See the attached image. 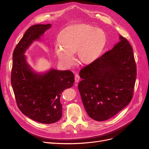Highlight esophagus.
<instances>
[{
  "instance_id": "34e87169",
  "label": "esophagus",
  "mask_w": 149,
  "mask_h": 149,
  "mask_svg": "<svg viewBox=\"0 0 149 149\" xmlns=\"http://www.w3.org/2000/svg\"><path fill=\"white\" fill-rule=\"evenodd\" d=\"M79 79H80V77H79V75L77 74H76L75 76H74V81H75V82L77 83L79 81Z\"/></svg>"
}]
</instances>
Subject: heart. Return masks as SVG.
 <instances>
[{"instance_id":"heart-1","label":"heart","mask_w":149,"mask_h":149,"mask_svg":"<svg viewBox=\"0 0 149 149\" xmlns=\"http://www.w3.org/2000/svg\"><path fill=\"white\" fill-rule=\"evenodd\" d=\"M107 36L101 28L89 24H76L65 27L58 36L60 47L55 48L58 59L67 65L74 64L73 54L77 53L82 64L95 62L103 52Z\"/></svg>"}]
</instances>
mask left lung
<instances>
[{
  "instance_id": "left-lung-1",
  "label": "left lung",
  "mask_w": 149,
  "mask_h": 149,
  "mask_svg": "<svg viewBox=\"0 0 149 149\" xmlns=\"http://www.w3.org/2000/svg\"><path fill=\"white\" fill-rule=\"evenodd\" d=\"M81 70L78 84L88 115L97 121L114 116L131 101L136 76L133 49L125 38Z\"/></svg>"
}]
</instances>
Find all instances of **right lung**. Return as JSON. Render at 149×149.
Segmentation results:
<instances>
[{
    "instance_id": "add662e5",
    "label": "right lung",
    "mask_w": 149,
    "mask_h": 149,
    "mask_svg": "<svg viewBox=\"0 0 149 149\" xmlns=\"http://www.w3.org/2000/svg\"><path fill=\"white\" fill-rule=\"evenodd\" d=\"M51 26L49 24L30 26L13 54L11 83L17 105L23 114L42 124H52L61 118V95L74 81V74L70 70L52 68L44 73H36L26 62L25 51Z\"/></svg>"
}]
</instances>
